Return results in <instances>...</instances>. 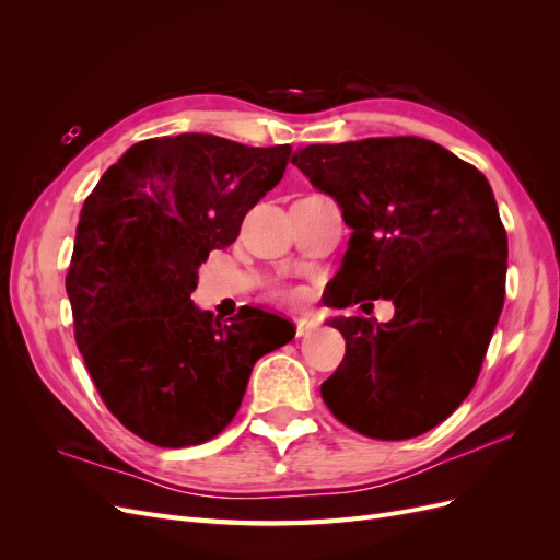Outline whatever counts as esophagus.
<instances>
[{"label": "esophagus", "instance_id": "esophagus-1", "mask_svg": "<svg viewBox=\"0 0 560 560\" xmlns=\"http://www.w3.org/2000/svg\"><path fill=\"white\" fill-rule=\"evenodd\" d=\"M315 327H317V322L313 317H308V315L296 317V336H308L311 331H315Z\"/></svg>", "mask_w": 560, "mask_h": 560}]
</instances>
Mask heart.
Listing matches in <instances>:
<instances>
[{"label": "heart", "mask_w": 560, "mask_h": 560, "mask_svg": "<svg viewBox=\"0 0 560 560\" xmlns=\"http://www.w3.org/2000/svg\"><path fill=\"white\" fill-rule=\"evenodd\" d=\"M280 296L290 303H301L303 299H306V294H303L301 290H280Z\"/></svg>", "instance_id": "1"}]
</instances>
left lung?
<instances>
[{"label": "left lung", "mask_w": 560, "mask_h": 560, "mask_svg": "<svg viewBox=\"0 0 560 560\" xmlns=\"http://www.w3.org/2000/svg\"><path fill=\"white\" fill-rule=\"evenodd\" d=\"M292 163L352 229L336 308L393 301L389 322L336 317L346 358L329 411L371 439H411L471 393L504 303L506 231L488 179L422 138L308 144ZM371 306V303H364Z\"/></svg>", "instance_id": "1"}]
</instances>
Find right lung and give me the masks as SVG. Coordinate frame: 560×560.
Returning a JSON list of instances; mask_svg holds the SVG:
<instances>
[{
  "label": "right lung",
  "instance_id": "1",
  "mask_svg": "<svg viewBox=\"0 0 560 560\" xmlns=\"http://www.w3.org/2000/svg\"><path fill=\"white\" fill-rule=\"evenodd\" d=\"M290 154V144L206 132L144 140L83 202L65 280L74 338L107 409L149 444L217 436L241 409L252 366L294 338L259 308L219 322L191 301L200 264L238 238Z\"/></svg>",
  "mask_w": 560,
  "mask_h": 560
}]
</instances>
